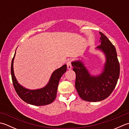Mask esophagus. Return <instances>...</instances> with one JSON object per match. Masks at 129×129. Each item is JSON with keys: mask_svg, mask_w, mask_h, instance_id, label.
Here are the masks:
<instances>
[{"mask_svg": "<svg viewBox=\"0 0 129 129\" xmlns=\"http://www.w3.org/2000/svg\"><path fill=\"white\" fill-rule=\"evenodd\" d=\"M67 68L69 70H70L72 69V64H71V62H70V61H68L67 63Z\"/></svg>", "mask_w": 129, "mask_h": 129, "instance_id": "1", "label": "esophagus"}]
</instances>
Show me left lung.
I'll return each instance as SVG.
<instances>
[{
    "mask_svg": "<svg viewBox=\"0 0 129 129\" xmlns=\"http://www.w3.org/2000/svg\"><path fill=\"white\" fill-rule=\"evenodd\" d=\"M101 45L97 47L104 53L106 62L102 73L97 76L90 74L83 63L72 62L76 74L75 86L82 100L88 102H98L107 98L117 84L120 75V64L116 50L108 38L100 32Z\"/></svg>",
    "mask_w": 129,
    "mask_h": 129,
    "instance_id": "obj_1",
    "label": "left lung"
}]
</instances>
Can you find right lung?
<instances>
[{"mask_svg": "<svg viewBox=\"0 0 129 129\" xmlns=\"http://www.w3.org/2000/svg\"><path fill=\"white\" fill-rule=\"evenodd\" d=\"M16 52L11 64V75L14 89L21 99L28 104L35 106H44L51 103L56 97L57 87L62 75L66 72L67 66L65 64L52 73L49 83L40 89L31 90L22 87L18 83L13 70V61Z\"/></svg>", "mask_w": 129, "mask_h": 129, "instance_id": "1", "label": "right lung"}]
</instances>
